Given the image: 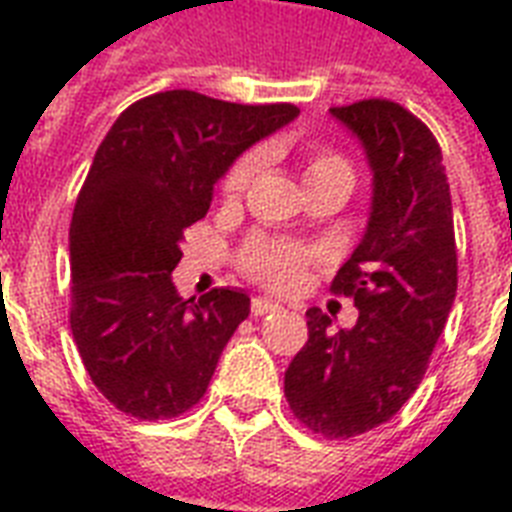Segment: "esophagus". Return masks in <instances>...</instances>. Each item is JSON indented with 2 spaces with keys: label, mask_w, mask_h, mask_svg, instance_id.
<instances>
[{
  "label": "esophagus",
  "mask_w": 512,
  "mask_h": 512,
  "mask_svg": "<svg viewBox=\"0 0 512 512\" xmlns=\"http://www.w3.org/2000/svg\"><path fill=\"white\" fill-rule=\"evenodd\" d=\"M279 308L281 305L268 300V297H255V300H252V316H265V313L279 311Z\"/></svg>",
  "instance_id": "esophagus-1"
}]
</instances>
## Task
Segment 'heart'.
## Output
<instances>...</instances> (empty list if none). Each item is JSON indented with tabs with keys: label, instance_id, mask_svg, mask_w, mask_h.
<instances>
[{
	"label": "heart",
	"instance_id": "1",
	"mask_svg": "<svg viewBox=\"0 0 512 512\" xmlns=\"http://www.w3.org/2000/svg\"><path fill=\"white\" fill-rule=\"evenodd\" d=\"M257 159L255 156H244L239 162L233 164L228 175L223 180V191L228 196H239L255 177ZM327 172H350L348 162L342 159L335 151H316V154L308 159V167H305V183L313 180V177L327 175ZM311 260V252L300 244H292V241H271V239H255L244 249V257H241V265L244 271L252 276V279L263 281L273 289H289L295 287L300 281V273Z\"/></svg>",
	"mask_w": 512,
	"mask_h": 512
}]
</instances>
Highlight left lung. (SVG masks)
Wrapping results in <instances>:
<instances>
[{
  "instance_id": "obj_1",
  "label": "left lung",
  "mask_w": 512,
  "mask_h": 512,
  "mask_svg": "<svg viewBox=\"0 0 512 512\" xmlns=\"http://www.w3.org/2000/svg\"><path fill=\"white\" fill-rule=\"evenodd\" d=\"M366 151L372 212L361 244L332 281L353 297V329L319 308L308 342L284 374L289 409L324 438L361 436L388 422L425 377L457 295V244L444 156L433 132L393 100L329 108Z\"/></svg>"
}]
</instances>
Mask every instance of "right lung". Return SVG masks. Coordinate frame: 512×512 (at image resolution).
<instances>
[{
	"mask_svg": "<svg viewBox=\"0 0 512 512\" xmlns=\"http://www.w3.org/2000/svg\"><path fill=\"white\" fill-rule=\"evenodd\" d=\"M297 114L292 103L167 90L132 103L100 143L68 231L71 332L90 380L119 412L170 420L207 393L249 297L212 289L183 300L172 284L180 241L236 156Z\"/></svg>",
	"mask_w": 512,
	"mask_h": 512,
	"instance_id": "add662e5",
	"label": "right lung"
}]
</instances>
